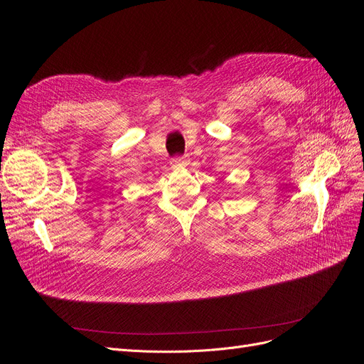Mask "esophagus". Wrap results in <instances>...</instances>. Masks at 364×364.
I'll return each mask as SVG.
<instances>
[{"instance_id":"1","label":"esophagus","mask_w":364,"mask_h":364,"mask_svg":"<svg viewBox=\"0 0 364 364\" xmlns=\"http://www.w3.org/2000/svg\"><path fill=\"white\" fill-rule=\"evenodd\" d=\"M188 163H189L188 155H183V157H175L171 161V164L173 166V168H183V166H186Z\"/></svg>"}]
</instances>
